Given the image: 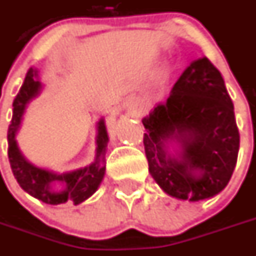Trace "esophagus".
<instances>
[{
    "mask_svg": "<svg viewBox=\"0 0 256 256\" xmlns=\"http://www.w3.org/2000/svg\"><path fill=\"white\" fill-rule=\"evenodd\" d=\"M134 106H137V104H134ZM133 115H134V116H136V115H137V111L134 110V107H133Z\"/></svg>",
    "mask_w": 256,
    "mask_h": 256,
    "instance_id": "34e87169",
    "label": "esophagus"
}]
</instances>
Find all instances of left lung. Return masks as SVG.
Returning a JSON list of instances; mask_svg holds the SVG:
<instances>
[{"instance_id": "left-lung-1", "label": "left lung", "mask_w": 256, "mask_h": 256, "mask_svg": "<svg viewBox=\"0 0 256 256\" xmlns=\"http://www.w3.org/2000/svg\"><path fill=\"white\" fill-rule=\"evenodd\" d=\"M149 172L167 194L192 202L219 194L237 163L240 132L222 74L206 56L182 72L164 104L142 119ZM180 145L178 157L165 144Z\"/></svg>"}]
</instances>
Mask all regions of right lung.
<instances>
[{
  "instance_id": "obj_1",
  "label": "right lung",
  "mask_w": 256,
  "mask_h": 256,
  "mask_svg": "<svg viewBox=\"0 0 256 256\" xmlns=\"http://www.w3.org/2000/svg\"><path fill=\"white\" fill-rule=\"evenodd\" d=\"M40 90L41 82L37 80V70L30 68L20 90L12 104L14 106L12 119L8 130V155L12 171L22 189L27 192L30 196L42 200L44 203L60 204V203L71 202L74 204H78L85 200H88L89 196L97 190L104 176V170H106L104 154H106L107 142H108L104 122V119L98 122L97 155H96L94 163L76 170V171L60 174L34 167L22 155L15 141V134L20 126L24 108L32 98L38 96ZM56 182L61 185L62 190L56 191L54 189Z\"/></svg>"
}]
</instances>
